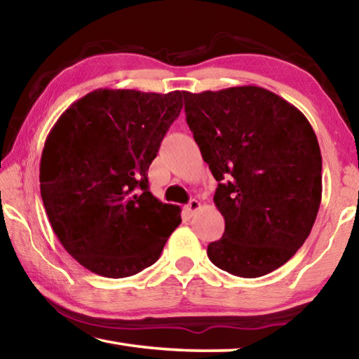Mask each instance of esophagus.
Listing matches in <instances>:
<instances>
[{
    "mask_svg": "<svg viewBox=\"0 0 359 359\" xmlns=\"http://www.w3.org/2000/svg\"><path fill=\"white\" fill-rule=\"evenodd\" d=\"M199 209H201V203H199L198 199H191V201L185 205V210H187L190 215H193L194 212L199 210Z\"/></svg>",
    "mask_w": 359,
    "mask_h": 359,
    "instance_id": "1",
    "label": "esophagus"
}]
</instances>
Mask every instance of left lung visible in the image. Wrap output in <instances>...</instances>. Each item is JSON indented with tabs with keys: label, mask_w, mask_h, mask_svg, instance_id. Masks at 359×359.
Here are the masks:
<instances>
[{
	"label": "left lung",
	"mask_w": 359,
	"mask_h": 359,
	"mask_svg": "<svg viewBox=\"0 0 359 359\" xmlns=\"http://www.w3.org/2000/svg\"><path fill=\"white\" fill-rule=\"evenodd\" d=\"M187 123L218 187L222 239L208 257L233 276L269 274L311 234L321 203V154L299 109L257 85L185 92Z\"/></svg>",
	"instance_id": "left-lung-1"
}]
</instances>
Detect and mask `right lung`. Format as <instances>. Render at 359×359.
Returning a JSON list of instances; mask_svg holds the SVG:
<instances>
[{"mask_svg":"<svg viewBox=\"0 0 359 359\" xmlns=\"http://www.w3.org/2000/svg\"><path fill=\"white\" fill-rule=\"evenodd\" d=\"M185 92L98 88L60 115L41 156V196L65 250L95 274L135 276L160 258L180 208L147 171Z\"/></svg>","mask_w":359,"mask_h":359,"instance_id":"1","label":"right lung"}]
</instances>
